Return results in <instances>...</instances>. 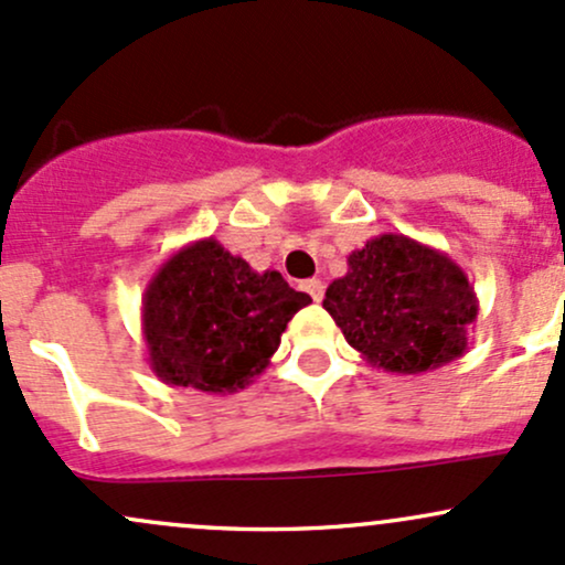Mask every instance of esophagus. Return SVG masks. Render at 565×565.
Wrapping results in <instances>:
<instances>
[{"label": "esophagus", "instance_id": "34e87169", "mask_svg": "<svg viewBox=\"0 0 565 565\" xmlns=\"http://www.w3.org/2000/svg\"><path fill=\"white\" fill-rule=\"evenodd\" d=\"M303 290H307L309 296H312V301H322V294H326V285L320 280H307L303 282Z\"/></svg>", "mask_w": 565, "mask_h": 565}]
</instances>
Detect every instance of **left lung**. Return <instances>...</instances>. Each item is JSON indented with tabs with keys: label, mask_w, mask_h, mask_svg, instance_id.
<instances>
[{
	"label": "left lung",
	"mask_w": 565,
	"mask_h": 565,
	"mask_svg": "<svg viewBox=\"0 0 565 565\" xmlns=\"http://www.w3.org/2000/svg\"><path fill=\"white\" fill-rule=\"evenodd\" d=\"M322 307L371 365L427 373L467 352L480 303L448 253L386 232L347 256V275L328 285Z\"/></svg>",
	"instance_id": "obj_1"
}]
</instances>
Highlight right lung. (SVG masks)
Here are the masks:
<instances>
[{"label":"right lung","mask_w":565,"mask_h":565,"mask_svg":"<svg viewBox=\"0 0 565 565\" xmlns=\"http://www.w3.org/2000/svg\"><path fill=\"white\" fill-rule=\"evenodd\" d=\"M307 303L312 299L277 269L256 271L218 239H194L146 285V360L164 384L232 395L262 376L288 322Z\"/></svg>","instance_id":"add662e5"}]
</instances>
